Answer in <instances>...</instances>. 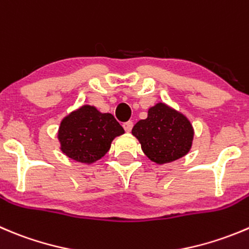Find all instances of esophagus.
<instances>
[{"label": "esophagus", "mask_w": 249, "mask_h": 249, "mask_svg": "<svg viewBox=\"0 0 249 249\" xmlns=\"http://www.w3.org/2000/svg\"><path fill=\"white\" fill-rule=\"evenodd\" d=\"M132 126H134V123H132V122H126V123H124V125H123V127H124V130L126 132L131 131Z\"/></svg>", "instance_id": "34e87169"}]
</instances>
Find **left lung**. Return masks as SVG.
<instances>
[{"label": "left lung", "instance_id": "1", "mask_svg": "<svg viewBox=\"0 0 249 249\" xmlns=\"http://www.w3.org/2000/svg\"><path fill=\"white\" fill-rule=\"evenodd\" d=\"M143 153L158 164L170 163L189 153L194 127L189 119L164 103L149 108L147 119L132 127Z\"/></svg>", "mask_w": 249, "mask_h": 249}]
</instances>
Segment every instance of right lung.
Wrapping results in <instances>:
<instances>
[{
	"label": "right lung",
	"instance_id": "add662e5",
	"mask_svg": "<svg viewBox=\"0 0 249 249\" xmlns=\"http://www.w3.org/2000/svg\"><path fill=\"white\" fill-rule=\"evenodd\" d=\"M122 134L124 129L112 114L83 106L62 120L58 139L60 149L69 158L93 163L109 151L114 137Z\"/></svg>",
	"mask_w": 249,
	"mask_h": 249
}]
</instances>
